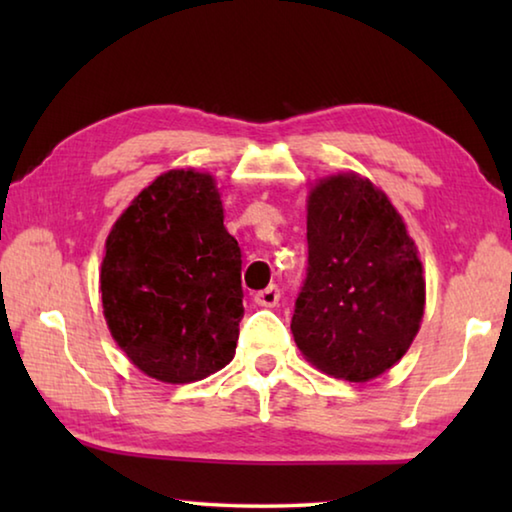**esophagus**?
I'll list each match as a JSON object with an SVG mask.
<instances>
[{
	"mask_svg": "<svg viewBox=\"0 0 512 512\" xmlns=\"http://www.w3.org/2000/svg\"><path fill=\"white\" fill-rule=\"evenodd\" d=\"M277 300H280V289H277V284H271V287L255 293V302L259 307H275Z\"/></svg>",
	"mask_w": 512,
	"mask_h": 512,
	"instance_id": "34e87169",
	"label": "esophagus"
}]
</instances>
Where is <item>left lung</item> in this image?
<instances>
[{"label": "left lung", "instance_id": "left-lung-1", "mask_svg": "<svg viewBox=\"0 0 512 512\" xmlns=\"http://www.w3.org/2000/svg\"><path fill=\"white\" fill-rule=\"evenodd\" d=\"M307 277L291 332L327 375L368 381L400 361L424 314L422 264L402 216L357 173L320 180L307 205Z\"/></svg>", "mask_w": 512, "mask_h": 512}]
</instances>
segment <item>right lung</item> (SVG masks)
I'll list each match as a JSON object with an SVG mask.
<instances>
[{
  "label": "right lung",
  "instance_id": "obj_1",
  "mask_svg": "<svg viewBox=\"0 0 512 512\" xmlns=\"http://www.w3.org/2000/svg\"><path fill=\"white\" fill-rule=\"evenodd\" d=\"M241 248L214 178L173 169L135 198L106 241L101 300L112 339L153 379H205L235 357Z\"/></svg>",
  "mask_w": 512,
  "mask_h": 512
}]
</instances>
